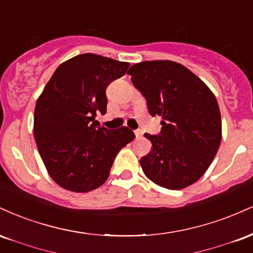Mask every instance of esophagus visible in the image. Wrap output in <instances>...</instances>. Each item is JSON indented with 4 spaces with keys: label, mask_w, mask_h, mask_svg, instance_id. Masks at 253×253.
<instances>
[{
    "label": "esophagus",
    "mask_w": 253,
    "mask_h": 253,
    "mask_svg": "<svg viewBox=\"0 0 253 253\" xmlns=\"http://www.w3.org/2000/svg\"><path fill=\"white\" fill-rule=\"evenodd\" d=\"M134 134H135L136 138H141V135H143V132H141V129H135Z\"/></svg>",
    "instance_id": "esophagus-1"
}]
</instances>
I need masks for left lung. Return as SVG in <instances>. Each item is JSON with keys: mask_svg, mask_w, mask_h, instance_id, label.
Listing matches in <instances>:
<instances>
[{"mask_svg": "<svg viewBox=\"0 0 253 253\" xmlns=\"http://www.w3.org/2000/svg\"><path fill=\"white\" fill-rule=\"evenodd\" d=\"M128 75L150 115L163 118L159 134L145 133L152 151L140 159L144 173L171 190L195 183L221 143V115L214 94L189 69L171 60L134 64Z\"/></svg>", "mask_w": 253, "mask_h": 253, "instance_id": "left-lung-1", "label": "left lung"}]
</instances>
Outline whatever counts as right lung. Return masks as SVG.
I'll list each match as a JSON object with an SVG mask.
<instances>
[{"mask_svg": "<svg viewBox=\"0 0 253 253\" xmlns=\"http://www.w3.org/2000/svg\"><path fill=\"white\" fill-rule=\"evenodd\" d=\"M129 63L84 53L60 64L38 98L34 138L53 181L86 193L107 181L115 157L135 138L126 126L107 129L96 114L107 112L106 89Z\"/></svg>", "mask_w": 253, "mask_h": 253, "instance_id": "1", "label": "right lung"}]
</instances>
